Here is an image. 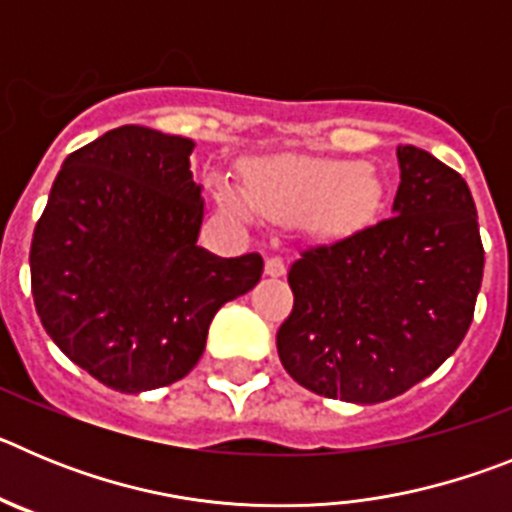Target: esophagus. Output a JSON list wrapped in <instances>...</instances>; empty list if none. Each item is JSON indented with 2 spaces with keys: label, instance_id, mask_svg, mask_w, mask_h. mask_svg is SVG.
I'll use <instances>...</instances> for the list:
<instances>
[{
  "label": "esophagus",
  "instance_id": "obj_1",
  "mask_svg": "<svg viewBox=\"0 0 512 512\" xmlns=\"http://www.w3.org/2000/svg\"><path fill=\"white\" fill-rule=\"evenodd\" d=\"M266 274H269V277H284V274H287V266H284V259H279V256H269V259H266Z\"/></svg>",
  "mask_w": 512,
  "mask_h": 512
}]
</instances>
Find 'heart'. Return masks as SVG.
I'll return each instance as SVG.
<instances>
[{
	"mask_svg": "<svg viewBox=\"0 0 512 512\" xmlns=\"http://www.w3.org/2000/svg\"><path fill=\"white\" fill-rule=\"evenodd\" d=\"M246 199L223 187L217 200L233 215L300 217L323 230H341L359 223L379 197V182L369 166L318 156L256 158L243 169Z\"/></svg>",
	"mask_w": 512,
	"mask_h": 512,
	"instance_id": "heart-1",
	"label": "heart"
}]
</instances>
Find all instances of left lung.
I'll return each mask as SVG.
<instances>
[{"mask_svg": "<svg viewBox=\"0 0 512 512\" xmlns=\"http://www.w3.org/2000/svg\"><path fill=\"white\" fill-rule=\"evenodd\" d=\"M392 215L289 266L282 366L330 400H392L454 354L474 318L485 248L467 182L423 148L397 146Z\"/></svg>", "mask_w": 512, "mask_h": 512, "instance_id": "8db88e82", "label": "left lung"}]
</instances>
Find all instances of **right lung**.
<instances>
[{
  "mask_svg": "<svg viewBox=\"0 0 512 512\" xmlns=\"http://www.w3.org/2000/svg\"><path fill=\"white\" fill-rule=\"evenodd\" d=\"M194 143L122 125L66 156L30 246L45 333L76 366L125 395L187 377L215 312L264 271L259 253L197 246L205 215Z\"/></svg>",
  "mask_w": 512,
  "mask_h": 512,
  "instance_id": "1",
  "label": "right lung"
}]
</instances>
